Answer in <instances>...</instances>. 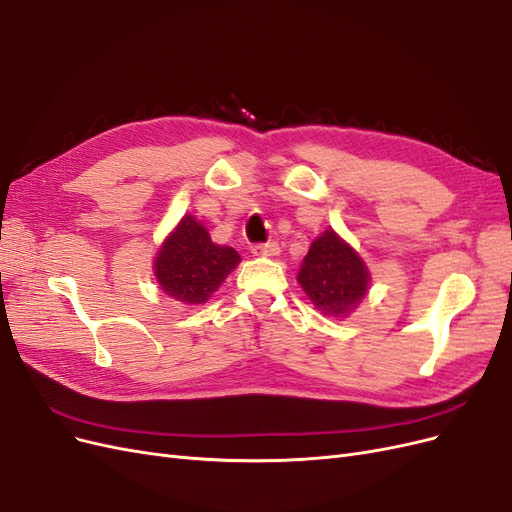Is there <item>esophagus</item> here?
Wrapping results in <instances>:
<instances>
[{
	"mask_svg": "<svg viewBox=\"0 0 512 512\" xmlns=\"http://www.w3.org/2000/svg\"><path fill=\"white\" fill-rule=\"evenodd\" d=\"M252 254H256V256H277V254H280V245H277L275 241L256 243V245H252Z\"/></svg>",
	"mask_w": 512,
	"mask_h": 512,
	"instance_id": "1",
	"label": "esophagus"
}]
</instances>
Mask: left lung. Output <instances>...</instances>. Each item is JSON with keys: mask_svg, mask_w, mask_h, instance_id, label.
Here are the masks:
<instances>
[{"mask_svg": "<svg viewBox=\"0 0 512 512\" xmlns=\"http://www.w3.org/2000/svg\"><path fill=\"white\" fill-rule=\"evenodd\" d=\"M297 280L322 314L346 316L365 297L369 273L352 247L327 230L309 247Z\"/></svg>", "mask_w": 512, "mask_h": 512, "instance_id": "1", "label": "left lung"}]
</instances>
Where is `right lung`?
I'll use <instances>...</instances> for the list:
<instances>
[{"label": "right lung", "instance_id": "right-lung-1", "mask_svg": "<svg viewBox=\"0 0 512 512\" xmlns=\"http://www.w3.org/2000/svg\"><path fill=\"white\" fill-rule=\"evenodd\" d=\"M241 256L228 245H215L205 226L185 215L156 258L162 290L185 305L205 303L220 288Z\"/></svg>", "mask_w": 512, "mask_h": 512}]
</instances>
